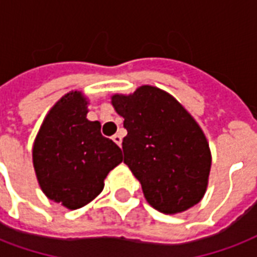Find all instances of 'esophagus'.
Listing matches in <instances>:
<instances>
[{
	"label": "esophagus",
	"instance_id": "1",
	"mask_svg": "<svg viewBox=\"0 0 257 257\" xmlns=\"http://www.w3.org/2000/svg\"><path fill=\"white\" fill-rule=\"evenodd\" d=\"M113 140L115 142V143L118 144V146H121V143H122V135L121 134H115L113 136Z\"/></svg>",
	"mask_w": 257,
	"mask_h": 257
}]
</instances>
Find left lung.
<instances>
[{
	"mask_svg": "<svg viewBox=\"0 0 257 257\" xmlns=\"http://www.w3.org/2000/svg\"><path fill=\"white\" fill-rule=\"evenodd\" d=\"M128 135L123 163L142 184L146 200L163 214L191 208L206 193L211 169L207 139L172 95L153 85L111 96Z\"/></svg>",
	"mask_w": 257,
	"mask_h": 257,
	"instance_id": "8db88e82",
	"label": "left lung"
}]
</instances>
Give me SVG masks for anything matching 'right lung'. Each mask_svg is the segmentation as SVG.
I'll return each mask as SVG.
<instances>
[{
    "mask_svg": "<svg viewBox=\"0 0 257 257\" xmlns=\"http://www.w3.org/2000/svg\"><path fill=\"white\" fill-rule=\"evenodd\" d=\"M87 99L79 91L64 95L47 113L32 148L41 189L50 200L77 210L94 200L110 170L122 162L121 148L87 119Z\"/></svg>",
    "mask_w": 257,
    "mask_h": 257,
    "instance_id": "add662e5",
    "label": "right lung"
}]
</instances>
